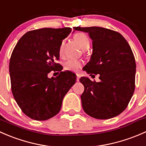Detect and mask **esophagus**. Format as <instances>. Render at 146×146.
<instances>
[{"label": "esophagus", "instance_id": "34e87169", "mask_svg": "<svg viewBox=\"0 0 146 146\" xmlns=\"http://www.w3.org/2000/svg\"><path fill=\"white\" fill-rule=\"evenodd\" d=\"M79 79H80V75L77 74V78H76V80H77V82L79 81Z\"/></svg>", "mask_w": 146, "mask_h": 146}]
</instances>
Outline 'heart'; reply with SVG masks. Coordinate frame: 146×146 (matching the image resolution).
Returning <instances> with one entry per match:
<instances>
[{"instance_id":"b5f03b06","label":"heart","mask_w":146,"mask_h":146,"mask_svg":"<svg viewBox=\"0 0 146 146\" xmlns=\"http://www.w3.org/2000/svg\"><path fill=\"white\" fill-rule=\"evenodd\" d=\"M75 39L78 42V44L83 49H86L90 46V40L88 39V36L85 34L82 33V32H78L76 33L74 36ZM64 42L61 43L59 47V54L62 55L63 54V48H64ZM82 62L80 60L77 59H69L64 64V68L66 70H69L72 72H78L82 67Z\"/></svg>"}]
</instances>
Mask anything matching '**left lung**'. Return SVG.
Masks as SVG:
<instances>
[{
	"label": "left lung",
	"instance_id": "1",
	"mask_svg": "<svg viewBox=\"0 0 146 146\" xmlns=\"http://www.w3.org/2000/svg\"><path fill=\"white\" fill-rule=\"evenodd\" d=\"M88 33L92 41L88 74H100V82L82 77L80 96L84 111L98 119L115 117L124 111L135 90L136 61L127 41L119 32L100 27H73ZM74 30V31H75Z\"/></svg>",
	"mask_w": 146,
	"mask_h": 146
}]
</instances>
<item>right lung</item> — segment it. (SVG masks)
Segmentation results:
<instances>
[{
	"mask_svg": "<svg viewBox=\"0 0 146 146\" xmlns=\"http://www.w3.org/2000/svg\"><path fill=\"white\" fill-rule=\"evenodd\" d=\"M70 27L42 28L25 34L17 43L10 59L11 90L25 114L44 121L60 111L62 101L76 81V75L61 71L59 47L71 32ZM58 67L60 68H58ZM61 71L56 78H48L51 70Z\"/></svg>",
	"mask_w": 146,
	"mask_h": 146,
	"instance_id": "add662e5",
	"label": "right lung"
}]
</instances>
